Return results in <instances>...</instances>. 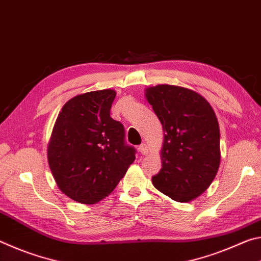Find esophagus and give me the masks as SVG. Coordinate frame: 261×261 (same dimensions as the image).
<instances>
[{"label": "esophagus", "mask_w": 261, "mask_h": 261, "mask_svg": "<svg viewBox=\"0 0 261 261\" xmlns=\"http://www.w3.org/2000/svg\"><path fill=\"white\" fill-rule=\"evenodd\" d=\"M138 149H139L140 154H143V155H146V154L148 153V147H147V145L145 144V143L141 144L140 146L138 147Z\"/></svg>", "instance_id": "1"}]
</instances>
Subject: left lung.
I'll return each mask as SVG.
<instances>
[{"instance_id":"left-lung-1","label":"left lung","mask_w":261,"mask_h":261,"mask_svg":"<svg viewBox=\"0 0 261 261\" xmlns=\"http://www.w3.org/2000/svg\"><path fill=\"white\" fill-rule=\"evenodd\" d=\"M145 96L165 135L162 168L152 183L173 200L196 199L208 189L220 166V127L214 110L197 92L168 84L147 87Z\"/></svg>"}]
</instances>
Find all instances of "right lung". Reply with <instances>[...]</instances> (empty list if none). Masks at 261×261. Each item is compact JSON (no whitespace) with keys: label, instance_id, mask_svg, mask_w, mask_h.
<instances>
[{"label":"right lung","instance_id":"right-lung-1","mask_svg":"<svg viewBox=\"0 0 261 261\" xmlns=\"http://www.w3.org/2000/svg\"><path fill=\"white\" fill-rule=\"evenodd\" d=\"M114 90L73 96L56 118L48 143V165L70 199L96 204L113 192L136 159L124 143V126L110 117Z\"/></svg>","mask_w":261,"mask_h":261}]
</instances>
